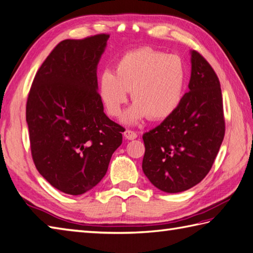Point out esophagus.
Listing matches in <instances>:
<instances>
[{
	"mask_svg": "<svg viewBox=\"0 0 253 253\" xmlns=\"http://www.w3.org/2000/svg\"><path fill=\"white\" fill-rule=\"evenodd\" d=\"M124 136H125V138L128 139V140H133V139L137 138V133L133 130L126 129L125 132H124Z\"/></svg>",
	"mask_w": 253,
	"mask_h": 253,
	"instance_id": "34e87169",
	"label": "esophagus"
}]
</instances>
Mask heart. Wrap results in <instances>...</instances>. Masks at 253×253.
<instances>
[{
  "label": "heart",
  "mask_w": 253,
  "mask_h": 253,
  "mask_svg": "<svg viewBox=\"0 0 253 253\" xmlns=\"http://www.w3.org/2000/svg\"><path fill=\"white\" fill-rule=\"evenodd\" d=\"M187 84V68L181 57L144 46L118 58L114 71L100 75L98 90L107 114L117 117L131 91L135 101L123 116L126 123L150 117L162 121L178 109Z\"/></svg>",
  "instance_id": "heart-1"
}]
</instances>
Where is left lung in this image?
Returning <instances> with one entry per match:
<instances>
[{
  "label": "left lung",
  "mask_w": 253,
  "mask_h": 253,
  "mask_svg": "<svg viewBox=\"0 0 253 253\" xmlns=\"http://www.w3.org/2000/svg\"><path fill=\"white\" fill-rule=\"evenodd\" d=\"M188 87L174 114L142 136L143 173L160 190L169 193L190 189L208 175L225 135L218 77L195 50Z\"/></svg>",
  "instance_id": "1"
}]
</instances>
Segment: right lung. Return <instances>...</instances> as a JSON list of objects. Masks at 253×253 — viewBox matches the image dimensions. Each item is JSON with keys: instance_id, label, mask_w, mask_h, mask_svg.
<instances>
[{"instance_id": "add662e5", "label": "right lung", "mask_w": 253, "mask_h": 253, "mask_svg": "<svg viewBox=\"0 0 253 253\" xmlns=\"http://www.w3.org/2000/svg\"><path fill=\"white\" fill-rule=\"evenodd\" d=\"M109 38L61 41L38 69L27 99L32 160L67 195L98 185L123 141L124 128L105 115L98 92L96 66Z\"/></svg>"}]
</instances>
